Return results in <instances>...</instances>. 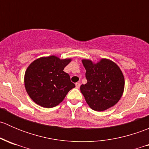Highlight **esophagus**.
Returning a JSON list of instances; mask_svg holds the SVG:
<instances>
[{
  "mask_svg": "<svg viewBox=\"0 0 149 149\" xmlns=\"http://www.w3.org/2000/svg\"><path fill=\"white\" fill-rule=\"evenodd\" d=\"M80 83H79V82H77V83H76V87L77 88H79V87H80Z\"/></svg>",
  "mask_w": 149,
  "mask_h": 149,
  "instance_id": "1",
  "label": "esophagus"
}]
</instances>
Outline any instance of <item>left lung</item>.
I'll use <instances>...</instances> for the list:
<instances>
[{
  "label": "left lung",
  "instance_id": "left-lung-1",
  "mask_svg": "<svg viewBox=\"0 0 149 149\" xmlns=\"http://www.w3.org/2000/svg\"><path fill=\"white\" fill-rule=\"evenodd\" d=\"M87 83L80 87L86 103L95 111L112 107L120 100L124 91L125 80L117 64L108 59L97 63L90 60H82Z\"/></svg>",
  "mask_w": 149,
  "mask_h": 149
}]
</instances>
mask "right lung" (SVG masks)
<instances>
[{"mask_svg":"<svg viewBox=\"0 0 149 149\" xmlns=\"http://www.w3.org/2000/svg\"><path fill=\"white\" fill-rule=\"evenodd\" d=\"M71 59L54 55L38 58L26 69L24 85L26 92L36 104L46 108L59 104L75 84L63 69Z\"/></svg>","mask_w":149,"mask_h":149,"instance_id":"add662e5","label":"right lung"}]
</instances>
